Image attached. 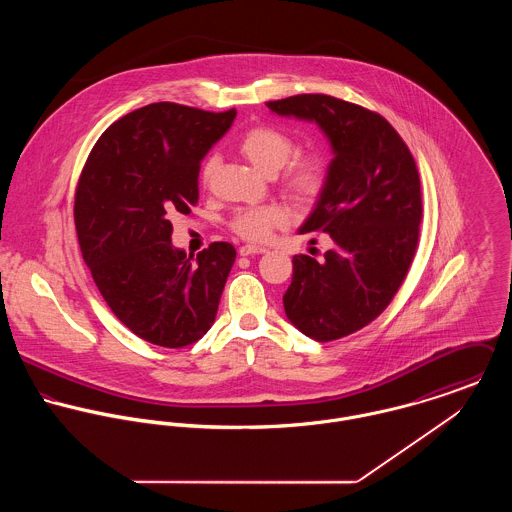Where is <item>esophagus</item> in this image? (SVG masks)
I'll return each mask as SVG.
<instances>
[{
	"label": "esophagus",
	"mask_w": 512,
	"mask_h": 512,
	"mask_svg": "<svg viewBox=\"0 0 512 512\" xmlns=\"http://www.w3.org/2000/svg\"><path fill=\"white\" fill-rule=\"evenodd\" d=\"M264 252H268L264 246H254V244H244L238 250L240 256H254V254H264Z\"/></svg>",
	"instance_id": "34e87169"
}]
</instances>
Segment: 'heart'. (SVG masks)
I'll return each instance as SVG.
<instances>
[{"label":"heart","mask_w":512,"mask_h":512,"mask_svg":"<svg viewBox=\"0 0 512 512\" xmlns=\"http://www.w3.org/2000/svg\"><path fill=\"white\" fill-rule=\"evenodd\" d=\"M238 149L252 165L264 173H276L284 166L280 181L297 199H315L327 183L325 161L319 155H297L290 159L295 151V142L288 132L276 126L258 124L248 128L238 140ZM217 163L219 161L215 155L205 159L201 167V181L205 185L211 183ZM284 222L286 211L282 207L264 205L238 209L230 219V228L244 240L264 242L272 230Z\"/></svg>","instance_id":"obj_1"}]
</instances>
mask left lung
Masks as SVG:
<instances>
[{"label":"left lung","mask_w":512,"mask_h":512,"mask_svg":"<svg viewBox=\"0 0 512 512\" xmlns=\"http://www.w3.org/2000/svg\"><path fill=\"white\" fill-rule=\"evenodd\" d=\"M280 114L315 122L335 157L313 213L299 234L327 232L333 246L315 260L293 256L284 309L303 335L327 343L374 321L402 286L422 220L416 161L376 112L327 94L266 102Z\"/></svg>","instance_id":"left-lung-1"}]
</instances>
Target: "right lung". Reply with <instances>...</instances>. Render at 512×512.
Segmentation results:
<instances>
[{"instance_id": "1", "label": "right lung", "mask_w": 512, "mask_h": 512, "mask_svg": "<svg viewBox=\"0 0 512 512\" xmlns=\"http://www.w3.org/2000/svg\"><path fill=\"white\" fill-rule=\"evenodd\" d=\"M236 110L155 102L116 120L92 147L74 195L82 258L112 313L151 345L179 349L215 323L236 258L228 242L193 256L171 244V215L199 201V169Z\"/></svg>"}]
</instances>
